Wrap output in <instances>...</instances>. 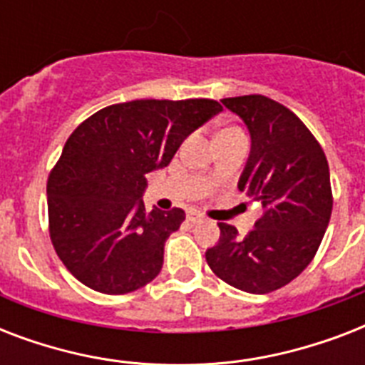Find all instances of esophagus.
Listing matches in <instances>:
<instances>
[{
	"instance_id": "esophagus-1",
	"label": "esophagus",
	"mask_w": 365,
	"mask_h": 365,
	"mask_svg": "<svg viewBox=\"0 0 365 365\" xmlns=\"http://www.w3.org/2000/svg\"><path fill=\"white\" fill-rule=\"evenodd\" d=\"M187 220L191 223H200V222H205V216L199 214V212H187Z\"/></svg>"
}]
</instances>
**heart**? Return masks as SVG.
I'll return each mask as SVG.
<instances>
[{
    "mask_svg": "<svg viewBox=\"0 0 365 365\" xmlns=\"http://www.w3.org/2000/svg\"><path fill=\"white\" fill-rule=\"evenodd\" d=\"M240 136H244L240 128H237V126H225V128H222V130L217 132L216 140L217 138H240Z\"/></svg>",
    "mask_w": 365,
    "mask_h": 365,
    "instance_id": "heart-1",
    "label": "heart"
}]
</instances>
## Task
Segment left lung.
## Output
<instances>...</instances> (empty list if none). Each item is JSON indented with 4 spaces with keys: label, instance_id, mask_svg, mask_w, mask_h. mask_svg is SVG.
Returning <instances> with one entry per match:
<instances>
[{
    "label": "left lung",
    "instance_id": "1",
    "mask_svg": "<svg viewBox=\"0 0 365 365\" xmlns=\"http://www.w3.org/2000/svg\"><path fill=\"white\" fill-rule=\"evenodd\" d=\"M252 138L239 189L259 200L263 216L244 239L227 223L206 261L223 282L248 294H269L305 271L322 242L334 197L320 143L294 111L248 94L223 98Z\"/></svg>",
    "mask_w": 365,
    "mask_h": 365
}]
</instances>
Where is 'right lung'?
Returning a JSON list of instances; mask_svg holds the SVG:
<instances>
[{
  "mask_svg": "<svg viewBox=\"0 0 365 365\" xmlns=\"http://www.w3.org/2000/svg\"><path fill=\"white\" fill-rule=\"evenodd\" d=\"M222 111L216 100H132L77 126L48 174V233L60 261L100 294H130L160 272L182 208L145 212V174Z\"/></svg>",
  "mask_w": 365,
  "mask_h": 365,
  "instance_id": "right-lung-1",
  "label": "right lung"
}]
</instances>
